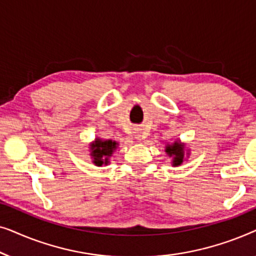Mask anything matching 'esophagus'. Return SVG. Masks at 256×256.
Segmentation results:
<instances>
[{"mask_svg":"<svg viewBox=\"0 0 256 256\" xmlns=\"http://www.w3.org/2000/svg\"><path fill=\"white\" fill-rule=\"evenodd\" d=\"M135 136H136V138L140 140V141H141V140H144L146 138V135L144 134V132H143L142 129H138V130L135 132Z\"/></svg>","mask_w":256,"mask_h":256,"instance_id":"1","label":"esophagus"}]
</instances>
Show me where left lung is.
<instances>
[{"label": "left lung", "instance_id": "1", "mask_svg": "<svg viewBox=\"0 0 256 256\" xmlns=\"http://www.w3.org/2000/svg\"><path fill=\"white\" fill-rule=\"evenodd\" d=\"M164 152H166V156H169L171 158V164L174 166H180L190 156V149H188L186 144L182 142L180 138H176L174 142L166 144Z\"/></svg>", "mask_w": 256, "mask_h": 256}]
</instances>
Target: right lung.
Returning a JSON list of instances; mask_svg holds the SVG:
<instances>
[{
  "label": "right lung",
  "mask_w": 256,
  "mask_h": 256,
  "mask_svg": "<svg viewBox=\"0 0 256 256\" xmlns=\"http://www.w3.org/2000/svg\"><path fill=\"white\" fill-rule=\"evenodd\" d=\"M118 143L113 140H104L96 138L92 143H90V156L94 166H104L110 164V158L118 149Z\"/></svg>",
  "instance_id": "1"
}]
</instances>
